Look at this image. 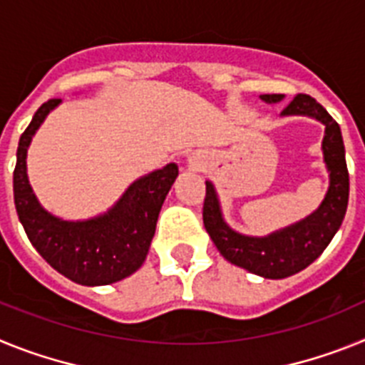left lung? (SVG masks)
I'll list each match as a JSON object with an SVG mask.
<instances>
[{"label":"left lung","mask_w":365,"mask_h":365,"mask_svg":"<svg viewBox=\"0 0 365 365\" xmlns=\"http://www.w3.org/2000/svg\"><path fill=\"white\" fill-rule=\"evenodd\" d=\"M282 98V95H261V100L269 104H276ZM282 115H305L325 125L322 150L329 172V190L320 208L291 227L265 237H252L232 230L225 222L217 193L210 180H206L202 205V222L221 256L248 272L270 279L287 278L311 265L340 228L349 201V172L338 122L325 111L324 106L303 93L292 98Z\"/></svg>","instance_id":"8db88e82"}]
</instances>
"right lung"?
Returning <instances> with one entry per match:
<instances>
[{
  "label": "right lung",
  "instance_id": "obj_1",
  "mask_svg": "<svg viewBox=\"0 0 365 365\" xmlns=\"http://www.w3.org/2000/svg\"><path fill=\"white\" fill-rule=\"evenodd\" d=\"M62 102L51 98L40 106L16 151L14 205L32 247L54 270L71 282L95 287L128 278L146 259L157 217L179 175L177 164H166L135 180L106 214L87 221H63L38 202L29 185L27 148L45 117Z\"/></svg>",
  "mask_w": 365,
  "mask_h": 365
}]
</instances>
